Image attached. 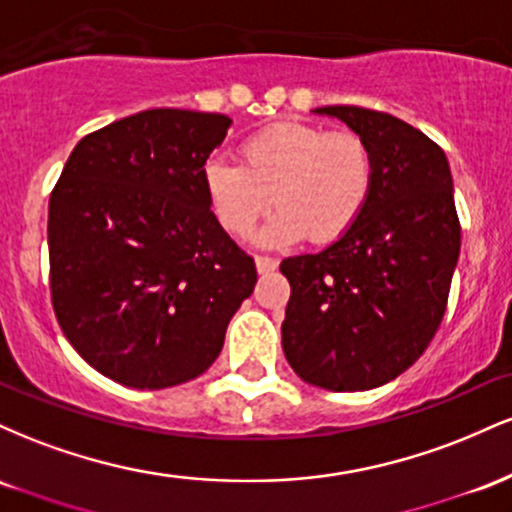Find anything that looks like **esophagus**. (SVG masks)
Here are the masks:
<instances>
[{
    "label": "esophagus",
    "mask_w": 512,
    "mask_h": 512,
    "mask_svg": "<svg viewBox=\"0 0 512 512\" xmlns=\"http://www.w3.org/2000/svg\"><path fill=\"white\" fill-rule=\"evenodd\" d=\"M255 264H257V272L260 274H272L274 269L279 267V262H276L274 257H267V255H257Z\"/></svg>",
    "instance_id": "obj_1"
}]
</instances>
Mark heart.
<instances>
[{
  "instance_id": "heart-1",
  "label": "heart",
  "mask_w": 512,
  "mask_h": 512,
  "mask_svg": "<svg viewBox=\"0 0 512 512\" xmlns=\"http://www.w3.org/2000/svg\"><path fill=\"white\" fill-rule=\"evenodd\" d=\"M202 180L228 236H252L274 202L279 211L262 228V245L286 248L305 236L325 245L349 233L366 211L375 158L366 139L349 129L279 122L240 144V166L209 158Z\"/></svg>"
}]
</instances>
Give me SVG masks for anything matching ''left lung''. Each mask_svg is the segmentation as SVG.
Instances as JSON below:
<instances>
[{
	"label": "left lung",
	"mask_w": 512,
	"mask_h": 512,
	"mask_svg": "<svg viewBox=\"0 0 512 512\" xmlns=\"http://www.w3.org/2000/svg\"><path fill=\"white\" fill-rule=\"evenodd\" d=\"M315 113L366 139L375 185L349 233L281 262L291 284L281 346L305 383L373 390L424 354L443 322L460 257L452 175L443 149L404 120L356 105Z\"/></svg>",
	"instance_id": "left-lung-1"
}]
</instances>
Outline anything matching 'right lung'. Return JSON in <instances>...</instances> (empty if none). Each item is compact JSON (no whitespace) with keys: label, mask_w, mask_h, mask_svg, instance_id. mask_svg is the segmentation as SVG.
<instances>
[{"label":"right lung","mask_w":512,"mask_h":512,"mask_svg":"<svg viewBox=\"0 0 512 512\" xmlns=\"http://www.w3.org/2000/svg\"><path fill=\"white\" fill-rule=\"evenodd\" d=\"M231 117L154 108L86 134L50 195L52 308L88 366L163 390L221 354L255 260L216 221L202 170Z\"/></svg>","instance_id":"add662e5"}]
</instances>
